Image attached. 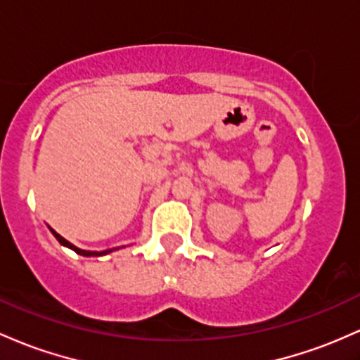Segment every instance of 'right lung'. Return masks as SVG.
Instances as JSON below:
<instances>
[{"mask_svg":"<svg viewBox=\"0 0 360 360\" xmlns=\"http://www.w3.org/2000/svg\"><path fill=\"white\" fill-rule=\"evenodd\" d=\"M51 232H53V234H54V238H56V239L59 240V244H63V246L70 248V250H73L75 252H77V255H82V256H102V255H108V252L112 251V250H108V251H101V252H97V251H84V250H80V248L73 246V244L68 243V240H66L65 238H61V236H59L58 232H54L53 229H51Z\"/></svg>","mask_w":360,"mask_h":360,"instance_id":"right-lung-1","label":"right lung"}]
</instances>
